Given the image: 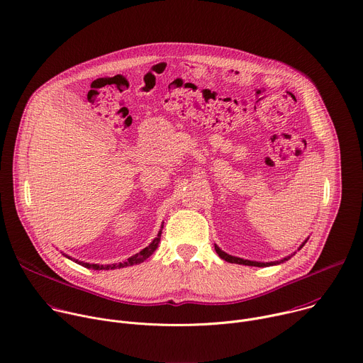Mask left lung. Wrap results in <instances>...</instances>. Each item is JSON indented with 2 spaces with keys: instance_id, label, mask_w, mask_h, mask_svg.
<instances>
[{
  "instance_id": "obj_1",
  "label": "left lung",
  "mask_w": 363,
  "mask_h": 363,
  "mask_svg": "<svg viewBox=\"0 0 363 363\" xmlns=\"http://www.w3.org/2000/svg\"><path fill=\"white\" fill-rule=\"evenodd\" d=\"M307 241V240H306ZM304 241V242H306ZM304 242L300 245V248L304 245ZM298 248V250H300ZM216 251H217V254L223 258V260H225V262H228V263H235V264H244V266H254V267H269V266H276V264H280V263H283V262H286V260H289V258L291 257V255H289V257H284L283 260H280V262H270V263H260V262H250V260H244V258H240V257H234V255H230V254H227V252H224L218 245H216Z\"/></svg>"
}]
</instances>
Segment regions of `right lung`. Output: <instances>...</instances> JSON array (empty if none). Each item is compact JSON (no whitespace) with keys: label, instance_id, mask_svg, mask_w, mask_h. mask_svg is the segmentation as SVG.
<instances>
[{"label":"right lung","instance_id":"add662e5","mask_svg":"<svg viewBox=\"0 0 363 363\" xmlns=\"http://www.w3.org/2000/svg\"><path fill=\"white\" fill-rule=\"evenodd\" d=\"M164 228V227H162ZM161 234H162V230L158 233V237L155 238L147 247H145L142 251H139L138 254L129 257L126 262H122V263H115V264H108V266H100V264H89V263H83V262H77L74 260L77 264L86 267V269H93V270H115V269H122V267H128V266H135V264H139L142 262H145L147 257H150L153 254V251L158 248V244L161 241ZM67 258H70L69 255H66ZM70 260H73V258H70Z\"/></svg>","mask_w":363,"mask_h":363}]
</instances>
